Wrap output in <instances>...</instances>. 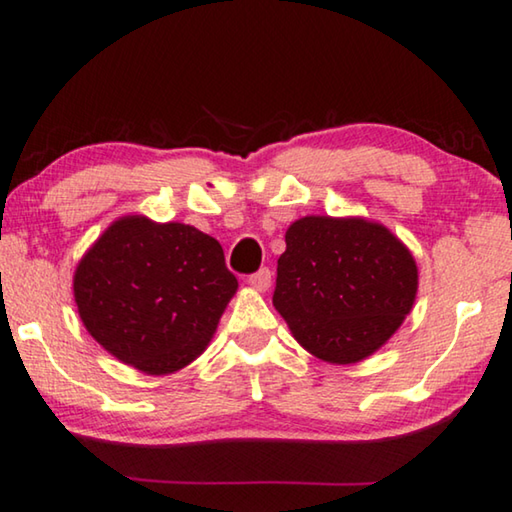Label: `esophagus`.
<instances>
[{"instance_id":"esophagus-1","label":"esophagus","mask_w":512,"mask_h":512,"mask_svg":"<svg viewBox=\"0 0 512 512\" xmlns=\"http://www.w3.org/2000/svg\"><path fill=\"white\" fill-rule=\"evenodd\" d=\"M247 283L254 290H258V293H265V290L270 288V283H272V272L267 270V267H263V270H258V272L251 274V277L247 279Z\"/></svg>"}]
</instances>
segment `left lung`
<instances>
[{
	"mask_svg": "<svg viewBox=\"0 0 512 512\" xmlns=\"http://www.w3.org/2000/svg\"><path fill=\"white\" fill-rule=\"evenodd\" d=\"M419 290L412 251L366 217L306 215L288 226L272 304L295 341L329 364H357L398 332Z\"/></svg>",
	"mask_w": 512,
	"mask_h": 512,
	"instance_id": "8db88e82",
	"label": "left lung"
}]
</instances>
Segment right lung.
I'll list each match as a JSON object with an SVG mask.
<instances>
[{
	"label": "right lung",
	"mask_w": 512,
	"mask_h": 512,
	"mask_svg": "<svg viewBox=\"0 0 512 512\" xmlns=\"http://www.w3.org/2000/svg\"><path fill=\"white\" fill-rule=\"evenodd\" d=\"M238 290L208 233L144 215L119 217L75 267L86 332L123 364L169 375L208 348Z\"/></svg>",
	"instance_id": "add662e5"
}]
</instances>
